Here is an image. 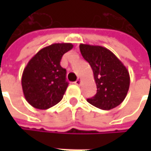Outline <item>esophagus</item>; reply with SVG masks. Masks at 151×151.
I'll return each mask as SVG.
<instances>
[{
  "instance_id": "esophagus-1",
  "label": "esophagus",
  "mask_w": 151,
  "mask_h": 151,
  "mask_svg": "<svg viewBox=\"0 0 151 151\" xmlns=\"http://www.w3.org/2000/svg\"><path fill=\"white\" fill-rule=\"evenodd\" d=\"M80 83H81V79H80V78H78V79L75 81V84L77 85V86H79V85H80Z\"/></svg>"
}]
</instances>
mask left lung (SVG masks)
Returning a JSON list of instances; mask_svg holds the SVG:
<instances>
[{
    "label": "left lung",
    "mask_w": 151,
    "mask_h": 151,
    "mask_svg": "<svg viewBox=\"0 0 151 151\" xmlns=\"http://www.w3.org/2000/svg\"><path fill=\"white\" fill-rule=\"evenodd\" d=\"M79 50L91 65L97 86L96 94L87 101L102 110H110L120 105L127 96L130 83L125 65L105 47L81 44Z\"/></svg>",
    "instance_id": "obj_1"
}]
</instances>
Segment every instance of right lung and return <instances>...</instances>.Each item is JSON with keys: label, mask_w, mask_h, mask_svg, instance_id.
Returning <instances> with one entry per match:
<instances>
[{"label": "right lung", "mask_w": 151, "mask_h": 151, "mask_svg": "<svg viewBox=\"0 0 151 151\" xmlns=\"http://www.w3.org/2000/svg\"><path fill=\"white\" fill-rule=\"evenodd\" d=\"M73 47L69 43L53 44L40 50L27 64L22 86L26 101L33 107L48 109L63 99L68 82L60 61Z\"/></svg>", "instance_id": "obj_1"}]
</instances>
